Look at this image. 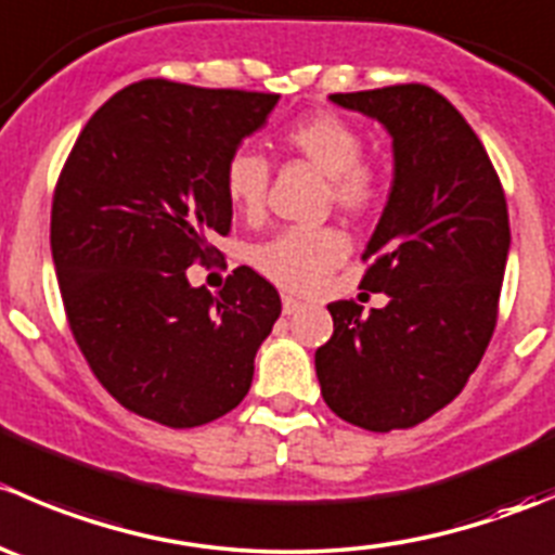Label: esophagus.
Instances as JSON below:
<instances>
[{
    "label": "esophagus",
    "mask_w": 555,
    "mask_h": 555,
    "mask_svg": "<svg viewBox=\"0 0 555 555\" xmlns=\"http://www.w3.org/2000/svg\"><path fill=\"white\" fill-rule=\"evenodd\" d=\"M300 309H304V304H300V300H295V298H289V295H284V298H282V311L287 313V317H293V313H298Z\"/></svg>",
    "instance_id": "obj_1"
}]
</instances>
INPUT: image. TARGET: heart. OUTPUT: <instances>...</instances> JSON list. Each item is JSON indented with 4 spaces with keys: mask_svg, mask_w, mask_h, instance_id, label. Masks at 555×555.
<instances>
[{
    "mask_svg": "<svg viewBox=\"0 0 555 555\" xmlns=\"http://www.w3.org/2000/svg\"><path fill=\"white\" fill-rule=\"evenodd\" d=\"M282 144L317 166L330 182V198L346 215H367L384 195V177L362 158V133L335 112H313L289 122ZM271 166L257 150L238 147L222 166V188L236 215L255 220L266 206ZM349 255V238L338 228H289L251 249L260 276L287 293H313Z\"/></svg>",
    "mask_w": 555,
    "mask_h": 555,
    "instance_id": "obj_1",
    "label": "heart"
}]
</instances>
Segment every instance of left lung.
<instances>
[{"mask_svg":"<svg viewBox=\"0 0 555 555\" xmlns=\"http://www.w3.org/2000/svg\"><path fill=\"white\" fill-rule=\"evenodd\" d=\"M391 137L395 173L362 260V287L389 304L362 317L330 304L317 378L335 416L371 433L416 427L478 367L496 324L511 222L500 177L459 109L427 86L333 93Z\"/></svg>","mask_w":555,"mask_h":555,"instance_id":"obj_1","label":"left lung"}]
</instances>
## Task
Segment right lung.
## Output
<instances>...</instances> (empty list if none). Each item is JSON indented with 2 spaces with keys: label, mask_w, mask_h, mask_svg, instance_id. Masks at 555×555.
Here are the masks:
<instances>
[{
  "label": "right lung",
  "mask_w": 555,
  "mask_h": 555,
  "mask_svg": "<svg viewBox=\"0 0 555 555\" xmlns=\"http://www.w3.org/2000/svg\"><path fill=\"white\" fill-rule=\"evenodd\" d=\"M276 102L133 82L99 106L66 158L50 215L66 319L93 376L137 416L201 427L249 391L279 293L242 266L211 295L188 268L231 231L222 166Z\"/></svg>",
  "instance_id": "obj_1"
}]
</instances>
